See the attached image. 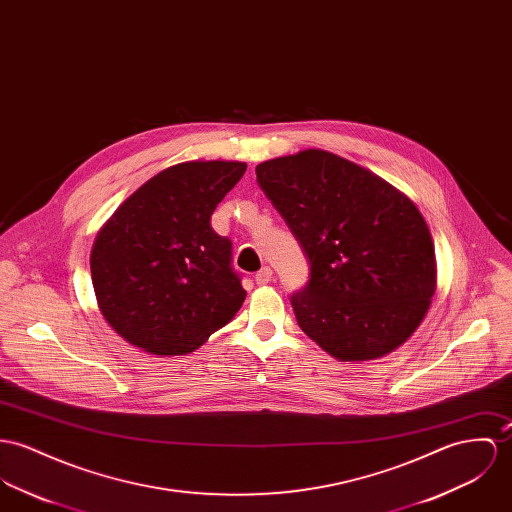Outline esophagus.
<instances>
[{"label":"esophagus","mask_w":512,"mask_h":512,"mask_svg":"<svg viewBox=\"0 0 512 512\" xmlns=\"http://www.w3.org/2000/svg\"><path fill=\"white\" fill-rule=\"evenodd\" d=\"M274 278V272L268 268V266H264L256 276H254V281L258 283V285H268L270 281Z\"/></svg>","instance_id":"esophagus-1"}]
</instances>
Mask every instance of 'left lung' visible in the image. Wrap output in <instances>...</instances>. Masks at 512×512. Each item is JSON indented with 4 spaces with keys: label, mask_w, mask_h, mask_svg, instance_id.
<instances>
[{
    "label": "left lung",
    "mask_w": 512,
    "mask_h": 512,
    "mask_svg": "<svg viewBox=\"0 0 512 512\" xmlns=\"http://www.w3.org/2000/svg\"><path fill=\"white\" fill-rule=\"evenodd\" d=\"M311 278L291 295L301 330L340 362L381 358L419 328L436 291L434 242L417 205L370 170L307 148L256 166Z\"/></svg>",
    "instance_id": "left-lung-1"
}]
</instances>
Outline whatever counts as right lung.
Here are the masks:
<instances>
[{"instance_id":"obj_1","label":"right lung","mask_w":512,"mask_h":512,"mask_svg":"<svg viewBox=\"0 0 512 512\" xmlns=\"http://www.w3.org/2000/svg\"><path fill=\"white\" fill-rule=\"evenodd\" d=\"M244 172L246 164L233 160L170 166L99 229L90 256L97 307L133 346L156 356L189 354L244 303L233 244L211 227Z\"/></svg>"}]
</instances>
